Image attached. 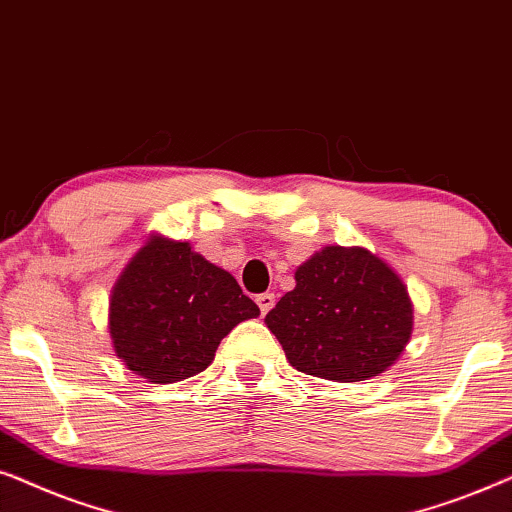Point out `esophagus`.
Here are the masks:
<instances>
[{
  "instance_id": "34e87169",
  "label": "esophagus",
  "mask_w": 512,
  "mask_h": 512,
  "mask_svg": "<svg viewBox=\"0 0 512 512\" xmlns=\"http://www.w3.org/2000/svg\"><path fill=\"white\" fill-rule=\"evenodd\" d=\"M255 302H257V306H260L262 313H269L276 304V295H274V292H262V295H257Z\"/></svg>"
}]
</instances>
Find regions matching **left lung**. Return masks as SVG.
Segmentation results:
<instances>
[{
  "label": "left lung",
  "mask_w": 512,
  "mask_h": 512,
  "mask_svg": "<svg viewBox=\"0 0 512 512\" xmlns=\"http://www.w3.org/2000/svg\"><path fill=\"white\" fill-rule=\"evenodd\" d=\"M264 323L295 370L332 381L386 372L412 337V299L384 260L365 248L327 245L295 271Z\"/></svg>",
  "instance_id": "obj_1"
}]
</instances>
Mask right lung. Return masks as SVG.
Returning <instances> with one entry per match:
<instances>
[{"label": "right lung", "instance_id": "1", "mask_svg": "<svg viewBox=\"0 0 512 512\" xmlns=\"http://www.w3.org/2000/svg\"><path fill=\"white\" fill-rule=\"evenodd\" d=\"M257 316V304L229 271L163 236H149L109 297L114 353L152 384L203 372L222 339Z\"/></svg>", "mask_w": 512, "mask_h": 512}]
</instances>
